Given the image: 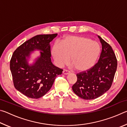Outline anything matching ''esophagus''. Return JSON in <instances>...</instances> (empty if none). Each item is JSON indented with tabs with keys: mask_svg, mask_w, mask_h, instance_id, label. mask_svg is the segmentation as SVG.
<instances>
[{
	"mask_svg": "<svg viewBox=\"0 0 127 127\" xmlns=\"http://www.w3.org/2000/svg\"><path fill=\"white\" fill-rule=\"evenodd\" d=\"M63 73L64 74H65V75H67V74H68L69 73V72H68V70H64L63 71Z\"/></svg>",
	"mask_w": 127,
	"mask_h": 127,
	"instance_id": "esophagus-1",
	"label": "esophagus"
}]
</instances>
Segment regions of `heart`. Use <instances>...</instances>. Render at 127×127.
Wrapping results in <instances>:
<instances>
[{"instance_id": "heart-1", "label": "heart", "mask_w": 127, "mask_h": 127, "mask_svg": "<svg viewBox=\"0 0 127 127\" xmlns=\"http://www.w3.org/2000/svg\"><path fill=\"white\" fill-rule=\"evenodd\" d=\"M51 54L56 65L62 67L69 62L77 71H87L93 66L100 54L98 43L81 36H69L52 47Z\"/></svg>"}]
</instances>
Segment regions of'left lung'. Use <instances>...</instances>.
I'll list each match as a JSON object with an SVG mask.
<instances>
[{"label": "left lung", "mask_w": 127, "mask_h": 127, "mask_svg": "<svg viewBox=\"0 0 127 127\" xmlns=\"http://www.w3.org/2000/svg\"><path fill=\"white\" fill-rule=\"evenodd\" d=\"M97 36L102 45L99 60L87 72L77 74V81L72 86L74 93L85 100L95 99L108 91L117 70V60L112 48Z\"/></svg>", "instance_id": "1"}]
</instances>
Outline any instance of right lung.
Wrapping results in <instances>:
<instances>
[{"label":"right lung","instance_id":"obj_1","mask_svg":"<svg viewBox=\"0 0 127 127\" xmlns=\"http://www.w3.org/2000/svg\"><path fill=\"white\" fill-rule=\"evenodd\" d=\"M57 35L34 36L13 54L10 69L14 86L28 97H42L50 90L56 77L62 73L63 70L54 65L50 58V42ZM35 51H39L40 55L32 60V53Z\"/></svg>","mask_w":127,"mask_h":127}]
</instances>
